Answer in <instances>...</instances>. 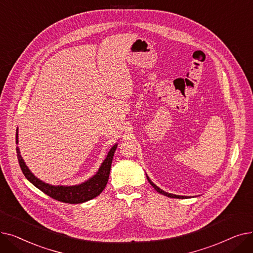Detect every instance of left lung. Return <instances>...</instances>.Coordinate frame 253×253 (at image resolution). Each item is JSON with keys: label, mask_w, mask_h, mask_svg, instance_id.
I'll return each instance as SVG.
<instances>
[{"label": "left lung", "mask_w": 253, "mask_h": 253, "mask_svg": "<svg viewBox=\"0 0 253 253\" xmlns=\"http://www.w3.org/2000/svg\"><path fill=\"white\" fill-rule=\"evenodd\" d=\"M147 179H148V181H149V183L153 186V188L156 190V191H159L160 194H162V195H164V196H167V197H170V198H176V199H185V198H187V197H181V196H176V195H172V194H168V192H166V191H164V190H162L160 187H158L156 186L151 180L148 178V176H147Z\"/></svg>", "instance_id": "8db88e82"}]
</instances>
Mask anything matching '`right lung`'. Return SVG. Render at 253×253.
Instances as JSON below:
<instances>
[{
  "instance_id": "obj_1",
  "label": "right lung",
  "mask_w": 253,
  "mask_h": 253,
  "mask_svg": "<svg viewBox=\"0 0 253 253\" xmlns=\"http://www.w3.org/2000/svg\"><path fill=\"white\" fill-rule=\"evenodd\" d=\"M17 135L18 134L16 133V142H18ZM116 147L117 145H114L111 148V150L109 151V153H108L106 160L102 164L100 170L98 171L97 174H95L92 178H90L88 181L79 185H75V186H52L42 182L41 180L36 178L31 173V171L26 166L25 162H23V160L21 159L19 149L16 148V150H17V159H18L20 169L23 175L26 176V178L30 182H32L36 187L39 188L41 191H43L44 194H46L47 196H49L54 200L68 203V204H80L98 197L104 190L108 182V179H109L111 164H112L113 155Z\"/></svg>"
}]
</instances>
